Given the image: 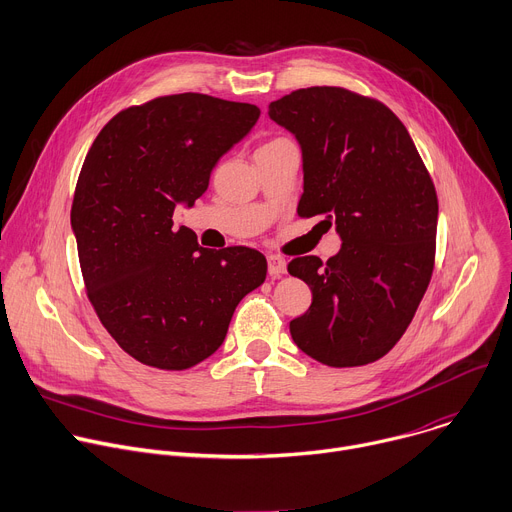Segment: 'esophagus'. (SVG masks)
Masks as SVG:
<instances>
[{
  "mask_svg": "<svg viewBox=\"0 0 512 512\" xmlns=\"http://www.w3.org/2000/svg\"><path fill=\"white\" fill-rule=\"evenodd\" d=\"M267 271L271 277H279L287 271V261L279 255H269L267 257Z\"/></svg>",
  "mask_w": 512,
  "mask_h": 512,
  "instance_id": "1",
  "label": "esophagus"
}]
</instances>
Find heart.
I'll return each instance as SVG.
<instances>
[{"instance_id": "b5f03b06", "label": "heart", "mask_w": 512, "mask_h": 512, "mask_svg": "<svg viewBox=\"0 0 512 512\" xmlns=\"http://www.w3.org/2000/svg\"><path fill=\"white\" fill-rule=\"evenodd\" d=\"M277 140H285V138H275V140H271V142H277Z\"/></svg>"}]
</instances>
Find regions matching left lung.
<instances>
[{"mask_svg":"<svg viewBox=\"0 0 512 512\" xmlns=\"http://www.w3.org/2000/svg\"><path fill=\"white\" fill-rule=\"evenodd\" d=\"M301 148L299 217H323L342 249L325 263L297 257L287 271L311 289L289 323L295 346L331 368L386 356L410 325L432 277L438 199L400 118L346 88L313 86L269 104Z\"/></svg>","mask_w":512,"mask_h":512,"instance_id":"left-lung-1","label":"left lung"}]
</instances>
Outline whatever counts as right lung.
<instances>
[{
  "instance_id": "obj_1",
  "label": "right lung",
  "mask_w": 512,
  "mask_h": 512,
  "mask_svg": "<svg viewBox=\"0 0 512 512\" xmlns=\"http://www.w3.org/2000/svg\"><path fill=\"white\" fill-rule=\"evenodd\" d=\"M261 110L207 94L160 96L118 112L82 164L72 231L90 303L116 344L158 370L213 356L239 301L267 275L249 247L203 249L177 205L193 207L219 158Z\"/></svg>"
}]
</instances>
